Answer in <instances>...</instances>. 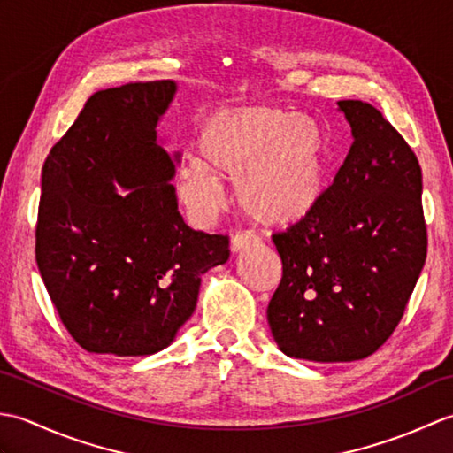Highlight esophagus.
I'll list each match as a JSON object with an SVG mask.
<instances>
[{"label": "esophagus", "instance_id": "34e87169", "mask_svg": "<svg viewBox=\"0 0 453 453\" xmlns=\"http://www.w3.org/2000/svg\"><path fill=\"white\" fill-rule=\"evenodd\" d=\"M257 242H258V237L253 232H243V234H237L232 239V245H229V249H232L234 255H237V253H242L243 249L257 245Z\"/></svg>", "mask_w": 453, "mask_h": 453}]
</instances>
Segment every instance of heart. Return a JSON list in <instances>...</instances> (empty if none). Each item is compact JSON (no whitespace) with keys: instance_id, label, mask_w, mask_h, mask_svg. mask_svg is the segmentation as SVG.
Listing matches in <instances>:
<instances>
[{"instance_id":"1","label":"heart","mask_w":453,"mask_h":453,"mask_svg":"<svg viewBox=\"0 0 453 453\" xmlns=\"http://www.w3.org/2000/svg\"><path fill=\"white\" fill-rule=\"evenodd\" d=\"M224 177L235 179L239 204L263 226H290L317 208L329 182V143L305 114L237 104L210 112L196 156L177 169V195L190 218L211 221L226 206Z\"/></svg>"}]
</instances>
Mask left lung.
I'll use <instances>...</instances> for the list:
<instances>
[{
    "label": "left lung",
    "mask_w": 453,
    "mask_h": 453,
    "mask_svg": "<svg viewBox=\"0 0 453 453\" xmlns=\"http://www.w3.org/2000/svg\"><path fill=\"white\" fill-rule=\"evenodd\" d=\"M352 146L323 200L273 242L282 280L266 310L290 358L352 362L395 331L426 261L422 171L372 104L339 101Z\"/></svg>",
    "instance_id": "1"
}]
</instances>
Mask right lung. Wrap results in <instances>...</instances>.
<instances>
[{"instance_id":"add662e5","label":"right lung","mask_w":453,"mask_h":453,"mask_svg":"<svg viewBox=\"0 0 453 453\" xmlns=\"http://www.w3.org/2000/svg\"><path fill=\"white\" fill-rule=\"evenodd\" d=\"M175 93L173 80L97 91L44 161L38 273L88 352L167 349L195 313L202 274L229 258L227 237L195 232L177 210L179 151L157 140Z\"/></svg>"}]
</instances>
